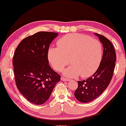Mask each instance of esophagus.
Listing matches in <instances>:
<instances>
[{
    "instance_id": "esophagus-1",
    "label": "esophagus",
    "mask_w": 126,
    "mask_h": 126,
    "mask_svg": "<svg viewBox=\"0 0 126 126\" xmlns=\"http://www.w3.org/2000/svg\"><path fill=\"white\" fill-rule=\"evenodd\" d=\"M61 80H62V81H70V79H67V78H64V77H61Z\"/></svg>"
}]
</instances>
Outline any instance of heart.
I'll use <instances>...</instances> for the list:
<instances>
[{
	"label": "heart",
	"instance_id": "b5f03b06",
	"mask_svg": "<svg viewBox=\"0 0 126 126\" xmlns=\"http://www.w3.org/2000/svg\"><path fill=\"white\" fill-rule=\"evenodd\" d=\"M57 45L49 49L48 60L57 71H62L69 60L72 66L64 70L67 77H90L100 65L103 48L98 40L85 34L70 33L59 39Z\"/></svg>",
	"mask_w": 126,
	"mask_h": 126
}]
</instances>
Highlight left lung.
Instances as JSON below:
<instances>
[{
	"label": "left lung",
	"mask_w": 126,
	"mask_h": 126,
	"mask_svg": "<svg viewBox=\"0 0 126 126\" xmlns=\"http://www.w3.org/2000/svg\"><path fill=\"white\" fill-rule=\"evenodd\" d=\"M94 34L103 45V56L96 72L86 80L78 81L74 95L82 103L93 101L105 90L111 81L115 65L116 54L112 44L104 36L96 33Z\"/></svg>",
	"instance_id": "8db88e82"
}]
</instances>
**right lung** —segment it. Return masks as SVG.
<instances>
[{"instance_id":"right-lung-1","label":"right lung","mask_w":126,"mask_h":126,"mask_svg":"<svg viewBox=\"0 0 126 126\" xmlns=\"http://www.w3.org/2000/svg\"><path fill=\"white\" fill-rule=\"evenodd\" d=\"M57 33L39 32L24 38L13 57L16 87L28 101L42 105L49 99L60 76L49 65V44Z\"/></svg>"}]
</instances>
